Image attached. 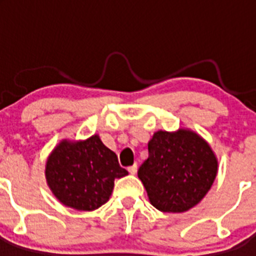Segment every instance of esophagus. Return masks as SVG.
Listing matches in <instances>:
<instances>
[{
  "instance_id": "obj_1",
  "label": "esophagus",
  "mask_w": 256,
  "mask_h": 256,
  "mask_svg": "<svg viewBox=\"0 0 256 256\" xmlns=\"http://www.w3.org/2000/svg\"><path fill=\"white\" fill-rule=\"evenodd\" d=\"M128 172H130V174L137 173V164H133L132 166H130V168H128Z\"/></svg>"
}]
</instances>
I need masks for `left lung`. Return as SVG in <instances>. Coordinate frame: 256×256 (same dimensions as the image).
Returning a JSON list of instances; mask_svg holds the SVG:
<instances>
[{
    "label": "left lung",
    "mask_w": 256,
    "mask_h": 256,
    "mask_svg": "<svg viewBox=\"0 0 256 256\" xmlns=\"http://www.w3.org/2000/svg\"><path fill=\"white\" fill-rule=\"evenodd\" d=\"M216 172L218 160L209 144L198 133L180 128L154 133L138 178L152 206L164 212H183L204 198Z\"/></svg>",
    "instance_id": "8db88e82"
}]
</instances>
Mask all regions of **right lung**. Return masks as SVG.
I'll return each mask as SVG.
<instances>
[{"instance_id":"1","label":"right lung","mask_w":256,"mask_h":256,"mask_svg":"<svg viewBox=\"0 0 256 256\" xmlns=\"http://www.w3.org/2000/svg\"><path fill=\"white\" fill-rule=\"evenodd\" d=\"M114 151L100 137L84 141L62 140L50 154L46 180L61 204L80 212H92L108 200L115 178L126 176Z\"/></svg>"}]
</instances>
